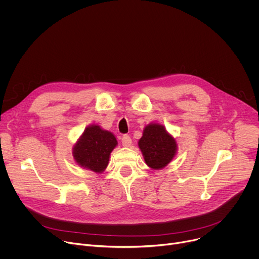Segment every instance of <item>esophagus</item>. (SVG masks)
Instances as JSON below:
<instances>
[{
  "label": "esophagus",
  "instance_id": "34e87169",
  "mask_svg": "<svg viewBox=\"0 0 259 259\" xmlns=\"http://www.w3.org/2000/svg\"><path fill=\"white\" fill-rule=\"evenodd\" d=\"M122 144L124 147H129L132 144L131 137L129 135H124L122 138Z\"/></svg>",
  "mask_w": 259,
  "mask_h": 259
}]
</instances>
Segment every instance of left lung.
<instances>
[{
    "instance_id": "left-lung-1",
    "label": "left lung",
    "mask_w": 259,
    "mask_h": 259,
    "mask_svg": "<svg viewBox=\"0 0 259 259\" xmlns=\"http://www.w3.org/2000/svg\"><path fill=\"white\" fill-rule=\"evenodd\" d=\"M138 147L145 164L154 170L165 168L175 158L178 150L176 139L159 123H151L143 128Z\"/></svg>"
}]
</instances>
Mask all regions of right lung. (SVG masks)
<instances>
[{
	"label": "right lung",
	"mask_w": 259,
	"mask_h": 259,
	"mask_svg": "<svg viewBox=\"0 0 259 259\" xmlns=\"http://www.w3.org/2000/svg\"><path fill=\"white\" fill-rule=\"evenodd\" d=\"M117 145V138L112 132L93 124L85 128L73 144L72 157L80 167L99 174L106 169L110 153Z\"/></svg>",
	"instance_id": "right-lung-1"
}]
</instances>
